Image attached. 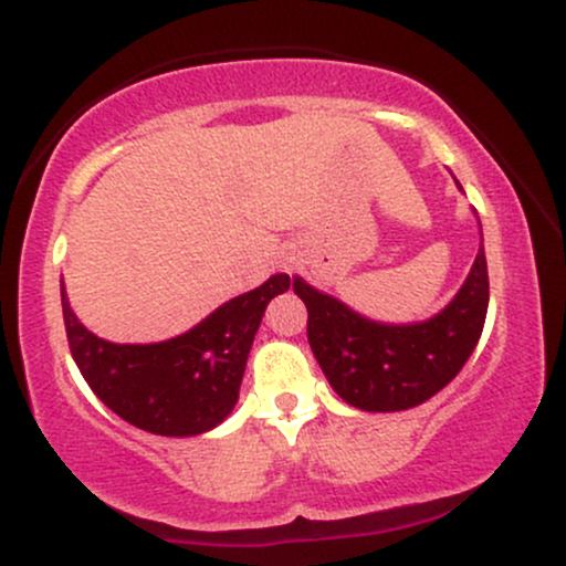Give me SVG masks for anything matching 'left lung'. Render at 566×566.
<instances>
[{"mask_svg":"<svg viewBox=\"0 0 566 566\" xmlns=\"http://www.w3.org/2000/svg\"><path fill=\"white\" fill-rule=\"evenodd\" d=\"M292 290L308 308V343L329 386L365 412L418 407L452 382L482 337L490 303L484 242L452 301L423 322H375L303 276H292Z\"/></svg>","mask_w":566,"mask_h":566,"instance_id":"8db88e82","label":"left lung"}]
</instances>
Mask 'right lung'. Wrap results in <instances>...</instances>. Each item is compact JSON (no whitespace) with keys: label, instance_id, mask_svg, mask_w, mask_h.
<instances>
[{"label":"right lung","instance_id":"add662e5","mask_svg":"<svg viewBox=\"0 0 566 566\" xmlns=\"http://www.w3.org/2000/svg\"><path fill=\"white\" fill-rule=\"evenodd\" d=\"M287 287L290 276L274 274L161 343L103 340L76 319L61 287L71 356L97 399L129 426L157 437H199L237 407L265 305Z\"/></svg>","mask_w":566,"mask_h":566}]
</instances>
